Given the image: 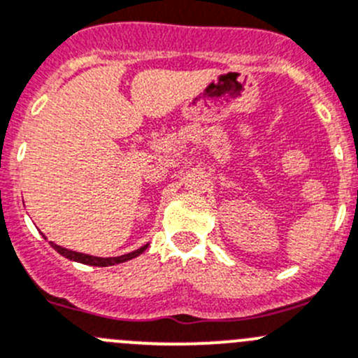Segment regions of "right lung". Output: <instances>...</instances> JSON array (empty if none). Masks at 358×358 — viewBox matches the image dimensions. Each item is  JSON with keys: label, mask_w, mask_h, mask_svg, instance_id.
Listing matches in <instances>:
<instances>
[{"label": "right lung", "mask_w": 358, "mask_h": 358, "mask_svg": "<svg viewBox=\"0 0 358 358\" xmlns=\"http://www.w3.org/2000/svg\"><path fill=\"white\" fill-rule=\"evenodd\" d=\"M49 243H51L52 249L58 250L59 255L65 256V258L72 259V262L85 263V265H92V266H111V265H118V263H123V262H129V259H132V258H138L141 252H145L146 247H148V243H146V245L139 247L138 250L129 252V255L118 256V258H96V256L83 255V252H76V250L65 249V247H59V245H56V243H52V242H49Z\"/></svg>", "instance_id": "obj_1"}]
</instances>
